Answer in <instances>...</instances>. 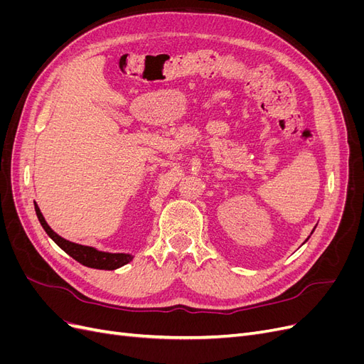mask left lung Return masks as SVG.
Returning <instances> with one entry per match:
<instances>
[{
  "mask_svg": "<svg viewBox=\"0 0 364 364\" xmlns=\"http://www.w3.org/2000/svg\"><path fill=\"white\" fill-rule=\"evenodd\" d=\"M314 229H316V228H314ZM314 229H313V230H311V234H313V232H314ZM308 238H310V237H308ZM308 238H306V240H308ZM306 240H305V241H306ZM305 241H304V243H305Z\"/></svg>",
  "mask_w": 364,
  "mask_h": 364,
  "instance_id": "8db88e82",
  "label": "left lung"
}]
</instances>
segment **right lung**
<instances>
[{"instance_id": "1", "label": "right lung", "mask_w": 364, "mask_h": 364, "mask_svg": "<svg viewBox=\"0 0 364 364\" xmlns=\"http://www.w3.org/2000/svg\"><path fill=\"white\" fill-rule=\"evenodd\" d=\"M35 211L39 218V223L42 225L43 229H46V232L48 234V237L54 241V243H56L63 252H67L71 258L79 261L86 267L98 269V270H115V269L126 266L127 262L134 259V255H132V253H112V252L98 250L91 246L73 243V241L63 238L59 234L54 232V230L48 226L47 220L43 218L36 202H35Z\"/></svg>"}]
</instances>
